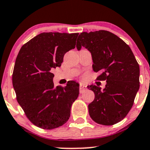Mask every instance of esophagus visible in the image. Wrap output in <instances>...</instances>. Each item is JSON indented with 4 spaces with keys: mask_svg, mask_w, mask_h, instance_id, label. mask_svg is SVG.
<instances>
[{
    "mask_svg": "<svg viewBox=\"0 0 150 150\" xmlns=\"http://www.w3.org/2000/svg\"><path fill=\"white\" fill-rule=\"evenodd\" d=\"M79 89H80V92H81V93H83V92L86 91V86H85V85H83V84H80Z\"/></svg>",
    "mask_w": 150,
    "mask_h": 150,
    "instance_id": "34e87169",
    "label": "esophagus"
}]
</instances>
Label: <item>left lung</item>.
I'll list each match as a JSON object with an SVG mask.
<instances>
[{
	"label": "left lung",
	"mask_w": 150,
	"mask_h": 150,
	"mask_svg": "<svg viewBox=\"0 0 150 150\" xmlns=\"http://www.w3.org/2000/svg\"><path fill=\"white\" fill-rule=\"evenodd\" d=\"M83 46L91 53L95 72H100L98 81H106L105 88L88 86L95 94L88 104L92 120L104 125L121 121L128 115L139 88V65L131 48L116 35L107 31L81 33L77 49Z\"/></svg>",
	"instance_id": "left-lung-1"
}]
</instances>
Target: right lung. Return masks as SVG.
Wrapping results in <instances>:
<instances>
[{
	"mask_svg": "<svg viewBox=\"0 0 150 150\" xmlns=\"http://www.w3.org/2000/svg\"><path fill=\"white\" fill-rule=\"evenodd\" d=\"M78 33H43L22 46L16 57L12 83L18 103L30 122L43 129L64 125L79 84L67 82L54 88L52 68L60 67L64 54L75 48Z\"/></svg>",
	"mask_w": 150,
	"mask_h": 150,
	"instance_id": "1",
	"label": "right lung"
}]
</instances>
